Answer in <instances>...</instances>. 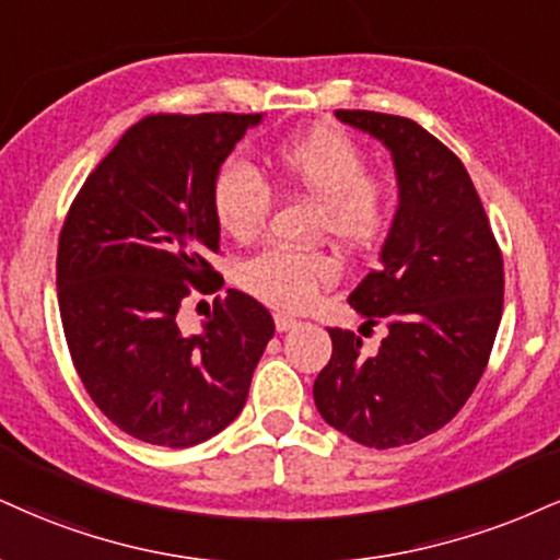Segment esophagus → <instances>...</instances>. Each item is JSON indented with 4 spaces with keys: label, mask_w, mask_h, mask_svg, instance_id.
<instances>
[{
    "label": "esophagus",
    "mask_w": 560,
    "mask_h": 560,
    "mask_svg": "<svg viewBox=\"0 0 560 560\" xmlns=\"http://www.w3.org/2000/svg\"><path fill=\"white\" fill-rule=\"evenodd\" d=\"M273 323H276V331H289V328L298 326V318H289V315L276 313L273 315Z\"/></svg>",
    "instance_id": "esophagus-1"
}]
</instances>
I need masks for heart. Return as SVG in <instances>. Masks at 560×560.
<instances>
[{
  "mask_svg": "<svg viewBox=\"0 0 560 560\" xmlns=\"http://www.w3.org/2000/svg\"><path fill=\"white\" fill-rule=\"evenodd\" d=\"M273 170L284 185L318 200V229L339 245L365 250L388 232L394 200L368 174V156L347 132L315 127L273 151ZM211 211L232 240L258 237L271 211V190L250 164L226 159L213 174ZM240 287L276 310H305L323 287L336 281V262L315 250L268 247L237 271Z\"/></svg>",
  "mask_w": 560,
  "mask_h": 560,
  "instance_id": "obj_1",
  "label": "heart"
}]
</instances>
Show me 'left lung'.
Instances as JSON below:
<instances>
[{"label":"left lung","mask_w":560,"mask_h":560,"mask_svg":"<svg viewBox=\"0 0 560 560\" xmlns=\"http://www.w3.org/2000/svg\"><path fill=\"white\" fill-rule=\"evenodd\" d=\"M341 122L390 151L399 208L381 268L349 294L360 334L328 328L334 352L315 378L328 425L370 448L420 441L456 417L485 373L503 313V258L472 179L441 140L407 117L339 109Z\"/></svg>","instance_id":"left-lung-1"}]
</instances>
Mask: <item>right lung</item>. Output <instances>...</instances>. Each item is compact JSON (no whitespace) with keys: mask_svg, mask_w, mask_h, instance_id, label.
<instances>
[{"mask_svg":"<svg viewBox=\"0 0 560 560\" xmlns=\"http://www.w3.org/2000/svg\"><path fill=\"white\" fill-rule=\"evenodd\" d=\"M262 114H151L88 174L57 250L59 315L72 365L119 430L187 448L242 412L273 318L250 294L213 300L203 331L179 328L192 292L224 279L213 174Z\"/></svg>","mask_w":560,"mask_h":560,"instance_id":"1","label":"right lung"}]
</instances>
